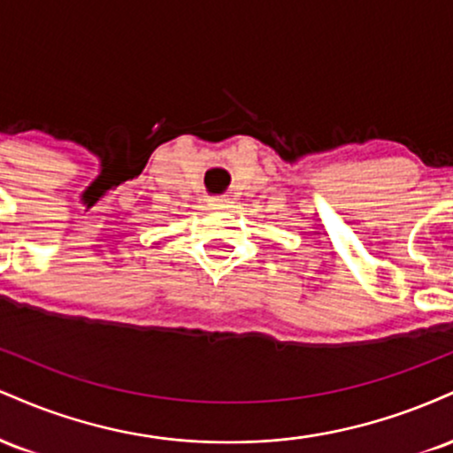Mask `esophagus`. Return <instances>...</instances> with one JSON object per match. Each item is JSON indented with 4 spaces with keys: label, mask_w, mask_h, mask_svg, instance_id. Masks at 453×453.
Here are the masks:
<instances>
[{
    "label": "esophagus",
    "mask_w": 453,
    "mask_h": 453,
    "mask_svg": "<svg viewBox=\"0 0 453 453\" xmlns=\"http://www.w3.org/2000/svg\"><path fill=\"white\" fill-rule=\"evenodd\" d=\"M209 206H211V209H215V211H226V209H230L232 202L227 200V197H211Z\"/></svg>",
    "instance_id": "34e87169"
}]
</instances>
